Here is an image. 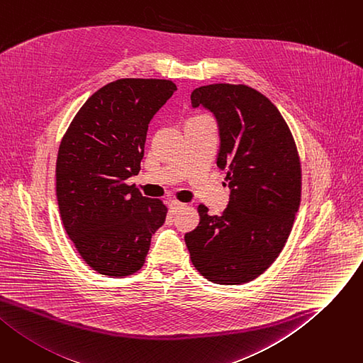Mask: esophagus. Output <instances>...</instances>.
I'll list each match as a JSON object with an SVG mask.
<instances>
[{
    "label": "esophagus",
    "mask_w": 363,
    "mask_h": 363,
    "mask_svg": "<svg viewBox=\"0 0 363 363\" xmlns=\"http://www.w3.org/2000/svg\"><path fill=\"white\" fill-rule=\"evenodd\" d=\"M186 204L185 203H181V201H177V200H172L171 203H169V207H171V211L172 213H178L179 210H182Z\"/></svg>",
    "instance_id": "34e87169"
}]
</instances>
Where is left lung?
Listing matches in <instances>:
<instances>
[{"label":"left lung","instance_id":"left-lung-1","mask_svg":"<svg viewBox=\"0 0 363 363\" xmlns=\"http://www.w3.org/2000/svg\"><path fill=\"white\" fill-rule=\"evenodd\" d=\"M191 104L219 123L217 166L226 171L230 199L220 216L200 204V223L185 244L207 280L244 284L270 267L291 235L302 191L296 143L279 109L245 84L201 86Z\"/></svg>","mask_w":363,"mask_h":363}]
</instances>
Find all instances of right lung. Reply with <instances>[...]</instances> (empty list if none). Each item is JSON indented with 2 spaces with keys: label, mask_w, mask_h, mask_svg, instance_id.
<instances>
[{
  "label": "right lung",
  "mask_w": 363,
  "mask_h": 363,
  "mask_svg": "<svg viewBox=\"0 0 363 363\" xmlns=\"http://www.w3.org/2000/svg\"><path fill=\"white\" fill-rule=\"evenodd\" d=\"M171 80L119 79L84 102L57 156V200L69 239L89 267L109 277L138 272L167 207L125 181L140 171L153 115Z\"/></svg>",
  "instance_id": "add662e5"
}]
</instances>
